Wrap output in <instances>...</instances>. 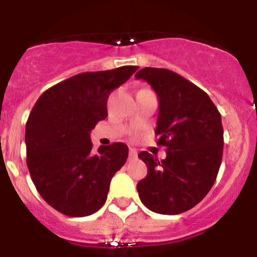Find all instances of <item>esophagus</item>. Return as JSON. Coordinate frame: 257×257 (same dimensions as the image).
<instances>
[{
	"mask_svg": "<svg viewBox=\"0 0 257 257\" xmlns=\"http://www.w3.org/2000/svg\"><path fill=\"white\" fill-rule=\"evenodd\" d=\"M138 158V152L135 149H129V159L133 161V159H137Z\"/></svg>",
	"mask_w": 257,
	"mask_h": 257,
	"instance_id": "34e87169",
	"label": "esophagus"
}]
</instances>
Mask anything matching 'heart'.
<instances>
[{
  "instance_id": "1",
  "label": "heart",
  "mask_w": 257,
  "mask_h": 257,
  "mask_svg": "<svg viewBox=\"0 0 257 257\" xmlns=\"http://www.w3.org/2000/svg\"><path fill=\"white\" fill-rule=\"evenodd\" d=\"M143 90H144V89H143Z\"/></svg>"
}]
</instances>
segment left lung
<instances>
[{
	"instance_id": "left-lung-1",
	"label": "left lung",
	"mask_w": 257,
	"mask_h": 257,
	"mask_svg": "<svg viewBox=\"0 0 257 257\" xmlns=\"http://www.w3.org/2000/svg\"><path fill=\"white\" fill-rule=\"evenodd\" d=\"M151 84L159 100L157 145L167 147L158 161L143 151L147 175L137 185L141 202L158 214L192 209L208 194L219 173L223 151L221 114L204 90L179 73L145 67L135 75Z\"/></svg>"
}]
</instances>
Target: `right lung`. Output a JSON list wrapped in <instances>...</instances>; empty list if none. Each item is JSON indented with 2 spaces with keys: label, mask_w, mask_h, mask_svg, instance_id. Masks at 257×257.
Returning a JSON list of instances; mask_svg holds the SVG:
<instances>
[{
  "label": "right lung",
  "mask_w": 257,
  "mask_h": 257,
  "mask_svg": "<svg viewBox=\"0 0 257 257\" xmlns=\"http://www.w3.org/2000/svg\"><path fill=\"white\" fill-rule=\"evenodd\" d=\"M138 66L83 72L53 85L38 98L25 126L26 164L41 197L67 216H88L107 198L128 146L113 143L93 151L90 132L107 117L108 95Z\"/></svg>",
  "instance_id": "1"
}]
</instances>
